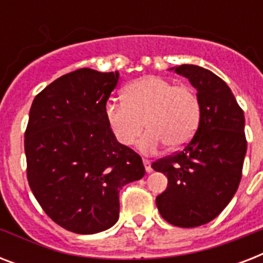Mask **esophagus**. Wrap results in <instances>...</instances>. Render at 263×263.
Wrapping results in <instances>:
<instances>
[{
  "label": "esophagus",
  "mask_w": 263,
  "mask_h": 263,
  "mask_svg": "<svg viewBox=\"0 0 263 263\" xmlns=\"http://www.w3.org/2000/svg\"><path fill=\"white\" fill-rule=\"evenodd\" d=\"M143 165H144V169H146V172L150 173L153 171L152 168V161L148 160H143Z\"/></svg>",
  "instance_id": "obj_1"
}]
</instances>
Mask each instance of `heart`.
<instances>
[{
  "mask_svg": "<svg viewBox=\"0 0 263 263\" xmlns=\"http://www.w3.org/2000/svg\"><path fill=\"white\" fill-rule=\"evenodd\" d=\"M124 102L109 101L105 117L123 146H132L143 131L139 150L154 153L165 143L177 150L192 139L200 120V103L191 87L176 86L160 76H143L123 91Z\"/></svg>",
  "mask_w": 263,
  "mask_h": 263,
  "instance_id": "heart-1",
  "label": "heart"
}]
</instances>
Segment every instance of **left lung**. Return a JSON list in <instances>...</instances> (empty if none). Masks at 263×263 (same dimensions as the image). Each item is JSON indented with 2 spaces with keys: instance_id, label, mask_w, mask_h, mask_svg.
Listing matches in <instances>:
<instances>
[{
  "instance_id": "1",
  "label": "left lung",
  "mask_w": 263,
  "mask_h": 263,
  "mask_svg": "<svg viewBox=\"0 0 263 263\" xmlns=\"http://www.w3.org/2000/svg\"><path fill=\"white\" fill-rule=\"evenodd\" d=\"M171 71L187 78L196 90L200 120L181 152L152 165L168 177L156 203L169 224L195 228L214 220L237 191L247 152L245 113L228 84L212 71L192 64Z\"/></svg>"
}]
</instances>
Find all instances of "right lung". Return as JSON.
<instances>
[{"mask_svg":"<svg viewBox=\"0 0 263 263\" xmlns=\"http://www.w3.org/2000/svg\"><path fill=\"white\" fill-rule=\"evenodd\" d=\"M120 73L90 68L61 76L31 105L24 135L31 191L55 224L80 235L111 228L120 190L144 176L138 154L119 143L105 106Z\"/></svg>","mask_w":263,"mask_h":263,"instance_id":"right-lung-1","label":"right lung"}]
</instances>
